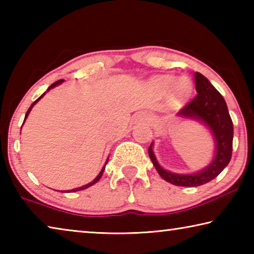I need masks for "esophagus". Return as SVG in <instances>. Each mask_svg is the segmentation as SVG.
I'll use <instances>...</instances> for the list:
<instances>
[{
  "instance_id": "34e87169",
  "label": "esophagus",
  "mask_w": 254,
  "mask_h": 254,
  "mask_svg": "<svg viewBox=\"0 0 254 254\" xmlns=\"http://www.w3.org/2000/svg\"><path fill=\"white\" fill-rule=\"evenodd\" d=\"M145 118H149V117H148V115H145Z\"/></svg>"
}]
</instances>
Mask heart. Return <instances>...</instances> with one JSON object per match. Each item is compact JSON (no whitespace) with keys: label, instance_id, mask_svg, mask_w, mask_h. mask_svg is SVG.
<instances>
[{"label":"heart","instance_id":"heart-1","mask_svg":"<svg viewBox=\"0 0 254 254\" xmlns=\"http://www.w3.org/2000/svg\"><path fill=\"white\" fill-rule=\"evenodd\" d=\"M157 83H158L159 86H161V87H166V85H167V83H168V80L165 79V78H160V79H158ZM187 88L188 87H187L186 81L180 80V81H178L177 84H176V86L174 87V94L176 96H182L187 92Z\"/></svg>","mask_w":254,"mask_h":254}]
</instances>
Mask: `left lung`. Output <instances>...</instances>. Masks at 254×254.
<instances>
[{
    "label": "left lung",
    "mask_w": 254,
    "mask_h": 254,
    "mask_svg": "<svg viewBox=\"0 0 254 254\" xmlns=\"http://www.w3.org/2000/svg\"><path fill=\"white\" fill-rule=\"evenodd\" d=\"M197 95L178 112L179 117L197 120L207 127L215 140V156L207 167L195 174H175L163 169L154 156L152 145L149 147V157L162 179L176 186L197 187L216 178L229 165L233 148V122L230 117L225 100L209 80L200 72H195Z\"/></svg>",
    "instance_id": "obj_1"
}]
</instances>
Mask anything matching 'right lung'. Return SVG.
I'll list each match as a JSON object with an SVG mask.
<instances>
[{
  "mask_svg": "<svg viewBox=\"0 0 254 254\" xmlns=\"http://www.w3.org/2000/svg\"><path fill=\"white\" fill-rule=\"evenodd\" d=\"M63 81H64V79H60V80H57V81H55V83H54V84H51V85L49 86V87H48V89H47V92H49L51 88H54V87H56V86H58V85H60V84H62V83H63ZM47 92H45L44 94H42V95H41V96H40L39 98H37V100H36V101H34V102L32 103V104H31V106H30V107H29V110L27 111V113H25V118H24V121H23V123L25 122V119H27V118H28V115H29V113H30V111H31V110H32V107H33L34 105H36V103H37L38 101H39V100H40V98H42V97H44V96H45V94H46ZM107 161H109V159H107V160H106V162H105V165H104V167H103V168H102V170H101V173L97 175V177H96L95 179H94V180H93V182H91V183H89V184H87V185H84V186H81V187H78V188H75V189H71V190H62V192H65V191H66V192H69V191H78V190H83V189H86V188L91 187V186H92V185H94V184H96V183L98 182V180H100V179H101V177H102V175H103V173H104V169H105V166H106V163H107Z\"/></svg>",
  "mask_w": 254,
  "mask_h": 254,
  "instance_id": "obj_1",
  "label": "right lung"
}]
</instances>
